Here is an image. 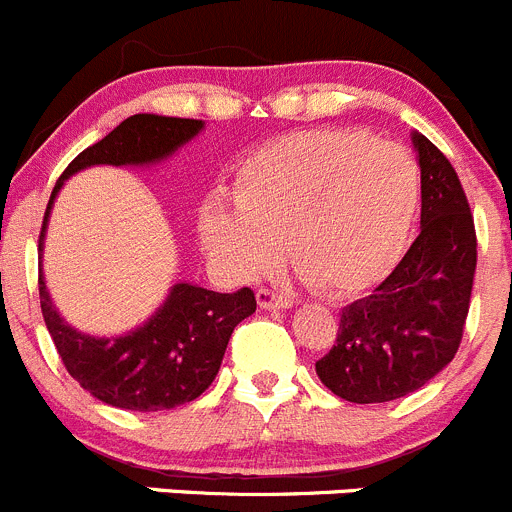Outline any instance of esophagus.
<instances>
[{
	"label": "esophagus",
	"instance_id": "1",
	"mask_svg": "<svg viewBox=\"0 0 512 512\" xmlns=\"http://www.w3.org/2000/svg\"><path fill=\"white\" fill-rule=\"evenodd\" d=\"M257 303H260L262 310H275V308H293V300L283 293H275L270 288L257 290Z\"/></svg>",
	"mask_w": 512,
	"mask_h": 512
}]
</instances>
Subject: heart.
<instances>
[{"mask_svg":"<svg viewBox=\"0 0 512 512\" xmlns=\"http://www.w3.org/2000/svg\"><path fill=\"white\" fill-rule=\"evenodd\" d=\"M234 204L199 214L209 255L234 278L275 270L288 245L295 270L321 293L348 298L394 270L422 204V174L404 146L361 131L290 133L237 169Z\"/></svg>","mask_w":512,"mask_h":512,"instance_id":"1","label":"heart"}]
</instances>
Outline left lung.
Returning <instances> with one entry per match:
<instances>
[{
  "label": "left lung",
  "instance_id": "left-lung-1",
  "mask_svg": "<svg viewBox=\"0 0 512 512\" xmlns=\"http://www.w3.org/2000/svg\"><path fill=\"white\" fill-rule=\"evenodd\" d=\"M422 171V229L374 295L341 310L336 346L315 361L328 389L381 404L422 389L455 358L470 310L477 237L447 156L414 131Z\"/></svg>",
  "mask_w": 512,
  "mask_h": 512
}]
</instances>
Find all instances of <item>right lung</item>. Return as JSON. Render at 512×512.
Listing matches in <instances>:
<instances>
[{
    "mask_svg": "<svg viewBox=\"0 0 512 512\" xmlns=\"http://www.w3.org/2000/svg\"><path fill=\"white\" fill-rule=\"evenodd\" d=\"M204 121L136 113L103 141L85 148L62 171L47 202L40 232V257L47 219L57 191L90 166H151L169 159L197 136ZM42 318L68 374L103 404L131 412H161L194 401L209 389L222 366L237 323L255 313L250 288L214 293L194 283H174L164 303L143 326L121 336H93L70 326L52 303L40 267Z\"/></svg>",
    "mask_w": 512,
    "mask_h": 512,
    "instance_id": "1",
    "label": "right lung"
}]
</instances>
